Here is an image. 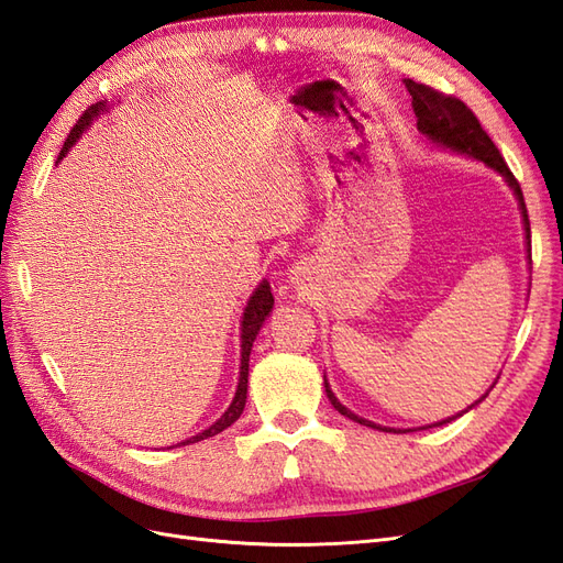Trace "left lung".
Here are the masks:
<instances>
[{"mask_svg": "<svg viewBox=\"0 0 563 563\" xmlns=\"http://www.w3.org/2000/svg\"><path fill=\"white\" fill-rule=\"evenodd\" d=\"M408 93H411V106H413V112H416V119H418V131L428 139L430 143H434L437 147H444V150H451V152H457V155H467L472 159H479L484 162L488 168H493V172H498L505 183L509 185V190L515 192L517 201H519V211H521V218H523V232H526V251H528V261H531V223H528V213H526V203H523V192L521 187L517 183V178L512 176V172H509L503 155L498 152V147L493 145V141L488 139V133L482 129L479 119L474 117V112L463 103L460 98H453V96H444L439 93L430 87H424V84H418L413 79H404ZM496 385V383H493ZM490 385V389H493ZM323 387H327V397L329 401L333 404L335 411L340 416H345L354 422L360 424H366V428H373V430H383V432H395V434H404V432H413L411 430H397V428H385V424H376L371 422L362 416L352 413L347 406H343L338 401V397L333 395V389L327 380V376H323ZM488 397V391L484 397L476 399L472 406H467L465 411H460L446 420H439L434 424H424V428H416V430H428V428H439V424H446L455 418H460L463 413H467L470 408H474L476 404H482L484 399Z\"/></svg>", "mask_w": 563, "mask_h": 563, "instance_id": "left-lung-1", "label": "left lung"}]
</instances>
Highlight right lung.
Here are the masks:
<instances>
[{"label": "right lung", "instance_id": "1", "mask_svg": "<svg viewBox=\"0 0 563 563\" xmlns=\"http://www.w3.org/2000/svg\"><path fill=\"white\" fill-rule=\"evenodd\" d=\"M103 112H108V103H106V100H103V103L91 106L87 112H84V114L77 119V124L73 126L70 135H67V141H65V145H63V150H60L58 159H63V157L67 155V150H70V147L81 139V133L87 131V129L93 124V119H98ZM272 305H275V296H272V291H269V282L263 279L258 286H255V291L251 294V298H249V302H246V308H244V314H242V335H240V338H242V366H240V383H236V391H234L232 404L228 406V411L211 424V428L201 430L199 434L180 441L178 446L197 444V441H201V439L216 437V434H220L223 430H228L234 420H240V416H242V411H244V406H246L249 356H251V347H253L255 335H258L261 327H263L265 319H267L269 312H272Z\"/></svg>", "mask_w": 563, "mask_h": 563}]
</instances>
